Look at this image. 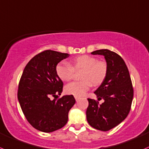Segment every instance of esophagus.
Wrapping results in <instances>:
<instances>
[{
  "mask_svg": "<svg viewBox=\"0 0 149 149\" xmlns=\"http://www.w3.org/2000/svg\"><path fill=\"white\" fill-rule=\"evenodd\" d=\"M74 98H75V100H76L77 101H78L79 100V97H77V96H74Z\"/></svg>",
  "mask_w": 149,
  "mask_h": 149,
  "instance_id": "34e87169",
  "label": "esophagus"
}]
</instances>
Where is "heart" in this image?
I'll return each mask as SVG.
<instances>
[{
  "label": "heart",
  "instance_id": "heart-1",
  "mask_svg": "<svg viewBox=\"0 0 149 149\" xmlns=\"http://www.w3.org/2000/svg\"><path fill=\"white\" fill-rule=\"evenodd\" d=\"M83 70L82 81H74L65 86V92L70 95L80 97L91 88L92 83L100 85L107 74V64L104 61H98L95 57L82 55L75 58L70 64L61 61L57 64L56 72L62 81H69L72 78L74 71Z\"/></svg>",
  "mask_w": 149,
  "mask_h": 149
}]
</instances>
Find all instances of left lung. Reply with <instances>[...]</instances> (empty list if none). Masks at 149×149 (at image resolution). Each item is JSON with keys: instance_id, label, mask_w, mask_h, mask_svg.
<instances>
[{"instance_id": "1", "label": "left lung", "mask_w": 149, "mask_h": 149, "mask_svg": "<svg viewBox=\"0 0 149 149\" xmlns=\"http://www.w3.org/2000/svg\"><path fill=\"white\" fill-rule=\"evenodd\" d=\"M93 55H102L107 64V74L94 92L95 100L88 98L86 111L88 123L101 131H108L122 123L128 115L133 98V88L129 71L120 56L108 49L97 50Z\"/></svg>"}]
</instances>
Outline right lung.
<instances>
[{
  "label": "right lung",
  "instance_id": "obj_1",
  "mask_svg": "<svg viewBox=\"0 0 149 149\" xmlns=\"http://www.w3.org/2000/svg\"><path fill=\"white\" fill-rule=\"evenodd\" d=\"M69 56L51 50L42 51L28 62L20 79L17 93L20 107L29 124L41 132L63 127L75 104L72 95L56 98L63 91V82L56 67ZM52 96L54 100L50 99Z\"/></svg>",
  "mask_w": 149,
  "mask_h": 149
}]
</instances>
